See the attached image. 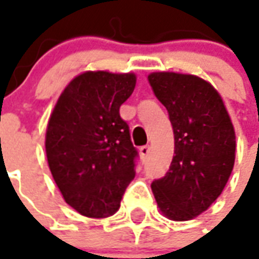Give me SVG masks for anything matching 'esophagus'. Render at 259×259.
Segmentation results:
<instances>
[{
    "label": "esophagus",
    "mask_w": 259,
    "mask_h": 259,
    "mask_svg": "<svg viewBox=\"0 0 259 259\" xmlns=\"http://www.w3.org/2000/svg\"><path fill=\"white\" fill-rule=\"evenodd\" d=\"M139 152H141V156H142L144 159H145V157H148V155H149V152H150L149 145H146V146H141Z\"/></svg>",
    "instance_id": "34e87169"
}]
</instances>
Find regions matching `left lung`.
Masks as SVG:
<instances>
[{"label": "left lung", "mask_w": 259, "mask_h": 259, "mask_svg": "<svg viewBox=\"0 0 259 259\" xmlns=\"http://www.w3.org/2000/svg\"><path fill=\"white\" fill-rule=\"evenodd\" d=\"M152 91L173 125L174 156L164 177L152 183L162 213L194 219L221 195L232 174L236 134L221 95L195 75L153 72Z\"/></svg>", "instance_id": "left-lung-1"}]
</instances>
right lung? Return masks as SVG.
Instances as JSON below:
<instances>
[{"mask_svg":"<svg viewBox=\"0 0 259 259\" xmlns=\"http://www.w3.org/2000/svg\"><path fill=\"white\" fill-rule=\"evenodd\" d=\"M134 74L88 71L58 97L46 133L49 167L65 202L88 218L120 208L135 177L138 150L120 106L133 95Z\"/></svg>","mask_w":259,"mask_h":259,"instance_id":"right-lung-1","label":"right lung"}]
</instances>
